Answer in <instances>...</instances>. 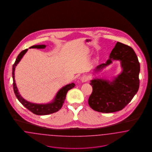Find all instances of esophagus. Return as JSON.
Here are the masks:
<instances>
[{"mask_svg":"<svg viewBox=\"0 0 152 152\" xmlns=\"http://www.w3.org/2000/svg\"><path fill=\"white\" fill-rule=\"evenodd\" d=\"M81 80L82 81V82L84 83V82H86L87 80H88V77L87 76H83L81 78Z\"/></svg>","mask_w":152,"mask_h":152,"instance_id":"1","label":"esophagus"}]
</instances>
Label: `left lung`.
I'll return each instance as SVG.
<instances>
[{"label":"left lung","mask_w":152,"mask_h":152,"mask_svg":"<svg viewBox=\"0 0 152 152\" xmlns=\"http://www.w3.org/2000/svg\"><path fill=\"white\" fill-rule=\"evenodd\" d=\"M119 60L122 71L112 81L95 77L91 80L92 93L88 104L94 110L112 113L122 110L137 94L140 84V65L134 50L127 45L117 42L105 63L97 66L94 72Z\"/></svg>","instance_id":"left-lung-1"}]
</instances>
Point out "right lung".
Returning <instances> with one entry per match:
<instances>
[{"label":"right lung","mask_w":152,"mask_h":152,"mask_svg":"<svg viewBox=\"0 0 152 152\" xmlns=\"http://www.w3.org/2000/svg\"><path fill=\"white\" fill-rule=\"evenodd\" d=\"M46 47L45 45H33L29 48H38V49H43ZM28 51V49H26L22 51L18 56L15 62L13 68H12V78H13V87L14 91L15 94L18 100L22 104L23 106H24L27 109H28L31 112L37 115H47L51 113H55L58 111L61 108L64 102L65 101L66 94L68 91L74 88L75 84L74 83H71L66 85L64 87H62L56 94L54 99L50 103L48 104H35L30 102L29 101L26 100L21 96L19 94L18 88L16 87L15 80V69L17 64L19 63L20 60L22 59L24 55Z\"/></svg>","instance_id":"right-lung-1"}]
</instances>
